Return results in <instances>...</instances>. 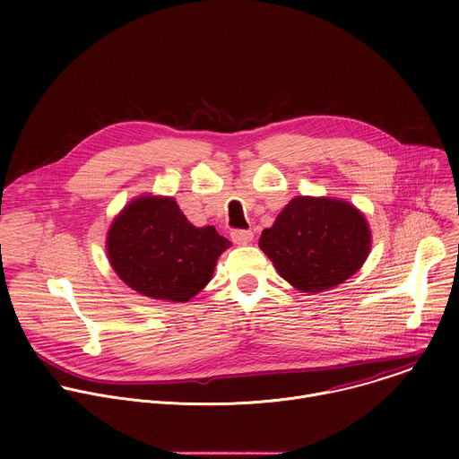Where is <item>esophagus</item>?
Listing matches in <instances>:
<instances>
[{
  "label": "esophagus",
  "instance_id": "1",
  "mask_svg": "<svg viewBox=\"0 0 459 459\" xmlns=\"http://www.w3.org/2000/svg\"><path fill=\"white\" fill-rule=\"evenodd\" d=\"M230 238H232V241H234L236 245H248V243L252 241L254 234H252V230H241V229H236V230H232V232H230Z\"/></svg>",
  "mask_w": 459,
  "mask_h": 459
}]
</instances>
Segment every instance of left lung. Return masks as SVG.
I'll return each instance as SVG.
<instances>
[{"mask_svg":"<svg viewBox=\"0 0 459 459\" xmlns=\"http://www.w3.org/2000/svg\"><path fill=\"white\" fill-rule=\"evenodd\" d=\"M370 229L351 204L298 195L259 238L276 271L301 292L329 290L354 276L370 252Z\"/></svg>","mask_w":459,"mask_h":459,"instance_id":"obj_1","label":"left lung"}]
</instances>
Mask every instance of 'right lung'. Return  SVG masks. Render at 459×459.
Here are the masks:
<instances>
[{
    "label": "right lung",
    "instance_id": "1",
    "mask_svg": "<svg viewBox=\"0 0 459 459\" xmlns=\"http://www.w3.org/2000/svg\"><path fill=\"white\" fill-rule=\"evenodd\" d=\"M230 241L214 227H194L174 198L142 195L112 221L107 252L114 273L130 289L185 303L212 278Z\"/></svg>",
    "mask_w": 459,
    "mask_h": 459
}]
</instances>
